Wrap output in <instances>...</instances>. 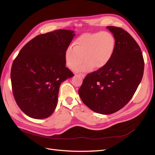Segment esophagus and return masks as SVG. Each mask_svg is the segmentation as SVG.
<instances>
[{"instance_id": "esophagus-1", "label": "esophagus", "mask_w": 155, "mask_h": 155, "mask_svg": "<svg viewBox=\"0 0 155 155\" xmlns=\"http://www.w3.org/2000/svg\"><path fill=\"white\" fill-rule=\"evenodd\" d=\"M77 77H81V78H84L85 75H84V74L81 73V74H77Z\"/></svg>"}]
</instances>
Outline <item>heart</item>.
Listing matches in <instances>:
<instances>
[{"label": "heart", "instance_id": "obj_1", "mask_svg": "<svg viewBox=\"0 0 155 155\" xmlns=\"http://www.w3.org/2000/svg\"><path fill=\"white\" fill-rule=\"evenodd\" d=\"M116 40L114 35L107 31L87 32L80 35L65 52V61L68 67L74 69L84 59L85 64L81 69L90 70L103 68L113 58Z\"/></svg>", "mask_w": 155, "mask_h": 155}]
</instances>
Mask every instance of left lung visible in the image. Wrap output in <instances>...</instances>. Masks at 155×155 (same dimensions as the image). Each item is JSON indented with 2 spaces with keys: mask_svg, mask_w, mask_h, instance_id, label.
I'll use <instances>...</instances> for the list:
<instances>
[{
  "mask_svg": "<svg viewBox=\"0 0 155 155\" xmlns=\"http://www.w3.org/2000/svg\"><path fill=\"white\" fill-rule=\"evenodd\" d=\"M107 28L116 40L113 58L106 67L88 73L78 94L84 104L97 113L113 114L132 98L142 80L144 62L140 48L120 27Z\"/></svg>",
  "mask_w": 155,
  "mask_h": 155,
  "instance_id": "left-lung-1",
  "label": "left lung"
}]
</instances>
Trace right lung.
<instances>
[{"label":"right lung","instance_id":"obj_1","mask_svg":"<svg viewBox=\"0 0 155 155\" xmlns=\"http://www.w3.org/2000/svg\"><path fill=\"white\" fill-rule=\"evenodd\" d=\"M73 32L60 29L39 35L22 48L13 61L12 93L27 116L42 119L55 110L61 83L74 76L65 61Z\"/></svg>","mask_w":155,"mask_h":155}]
</instances>
